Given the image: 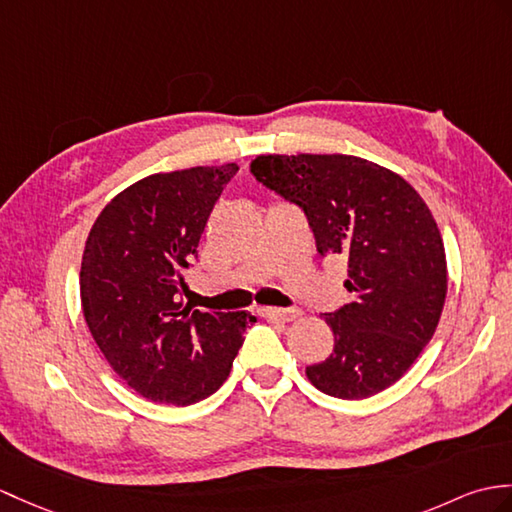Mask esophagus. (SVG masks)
Masks as SVG:
<instances>
[{
	"instance_id": "34e87169",
	"label": "esophagus",
	"mask_w": 512,
	"mask_h": 512,
	"mask_svg": "<svg viewBox=\"0 0 512 512\" xmlns=\"http://www.w3.org/2000/svg\"><path fill=\"white\" fill-rule=\"evenodd\" d=\"M259 316L268 320H279V323H290L296 318V310H281V307H259Z\"/></svg>"
}]
</instances>
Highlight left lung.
<instances>
[{"label":"left lung","mask_w":512,"mask_h":512,"mask_svg":"<svg viewBox=\"0 0 512 512\" xmlns=\"http://www.w3.org/2000/svg\"><path fill=\"white\" fill-rule=\"evenodd\" d=\"M259 183L299 205L320 255L349 264L351 303L325 314L334 353L305 368L325 395L366 399L392 386L432 340L447 259L432 211L408 181L351 154H261Z\"/></svg>","instance_id":"8db88e82"}]
</instances>
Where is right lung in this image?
I'll use <instances>...</instances> for the list:
<instances>
[{"label": "right lung", "instance_id": "right-lung-1", "mask_svg": "<svg viewBox=\"0 0 512 512\" xmlns=\"http://www.w3.org/2000/svg\"><path fill=\"white\" fill-rule=\"evenodd\" d=\"M235 163L150 174L95 218L80 266V303L106 362L141 397L192 406L229 377L251 312L183 305V272Z\"/></svg>", "mask_w": 512, "mask_h": 512}]
</instances>
